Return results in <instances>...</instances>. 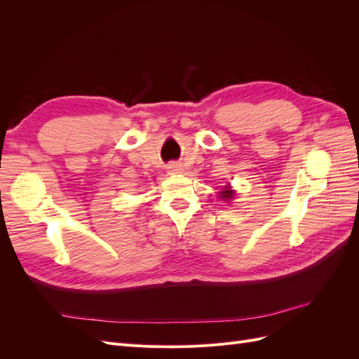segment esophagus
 Returning a JSON list of instances; mask_svg holds the SVG:
<instances>
[{"mask_svg": "<svg viewBox=\"0 0 359 359\" xmlns=\"http://www.w3.org/2000/svg\"><path fill=\"white\" fill-rule=\"evenodd\" d=\"M168 170L170 173H180L182 170V166L178 165V163H170V165L168 166Z\"/></svg>", "mask_w": 359, "mask_h": 359, "instance_id": "1", "label": "esophagus"}]
</instances>
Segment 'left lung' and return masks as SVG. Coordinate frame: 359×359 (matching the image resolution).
<instances>
[{"label": "left lung", "instance_id": "1", "mask_svg": "<svg viewBox=\"0 0 359 359\" xmlns=\"http://www.w3.org/2000/svg\"><path fill=\"white\" fill-rule=\"evenodd\" d=\"M233 190H231V186H224L222 191H219V198L223 201H231L233 199Z\"/></svg>", "mask_w": 359, "mask_h": 359}]
</instances>
